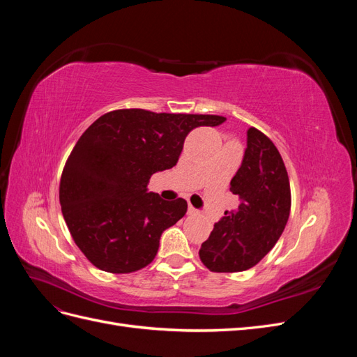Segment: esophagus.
<instances>
[{
    "label": "esophagus",
    "mask_w": 357,
    "mask_h": 357,
    "mask_svg": "<svg viewBox=\"0 0 357 357\" xmlns=\"http://www.w3.org/2000/svg\"><path fill=\"white\" fill-rule=\"evenodd\" d=\"M188 213H189L190 215H193V214H198V210H197V208H193V207H192V205L189 204V208H188Z\"/></svg>",
    "instance_id": "obj_1"
}]
</instances>
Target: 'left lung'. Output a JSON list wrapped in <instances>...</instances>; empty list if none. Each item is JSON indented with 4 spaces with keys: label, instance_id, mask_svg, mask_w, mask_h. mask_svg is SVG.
Returning <instances> with one entry per match:
<instances>
[{
    "label": "left lung",
    "instance_id": "obj_1",
    "mask_svg": "<svg viewBox=\"0 0 357 357\" xmlns=\"http://www.w3.org/2000/svg\"><path fill=\"white\" fill-rule=\"evenodd\" d=\"M229 190L238 208L214 223L199 257L213 273H238L255 266L283 234L290 213V185L277 147L256 128H248L241 167Z\"/></svg>",
    "mask_w": 357,
    "mask_h": 357
}]
</instances>
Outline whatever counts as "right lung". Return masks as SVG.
<instances>
[{"label":"right lung","mask_w":357,"mask_h":357,"mask_svg":"<svg viewBox=\"0 0 357 357\" xmlns=\"http://www.w3.org/2000/svg\"><path fill=\"white\" fill-rule=\"evenodd\" d=\"M225 121L129 109L86 129L62 171L59 202L73 240L96 268L128 274L153 261L162 232L186 214L188 202L149 192L150 177L177 164L192 129Z\"/></svg>","instance_id":"obj_1"}]
</instances>
